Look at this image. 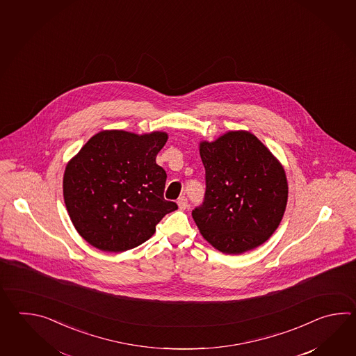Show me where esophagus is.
<instances>
[{
    "instance_id": "esophagus-1",
    "label": "esophagus",
    "mask_w": 356,
    "mask_h": 356,
    "mask_svg": "<svg viewBox=\"0 0 356 356\" xmlns=\"http://www.w3.org/2000/svg\"><path fill=\"white\" fill-rule=\"evenodd\" d=\"M177 204H178L181 210H186V209L188 207V200H187V197L186 196H181L178 198Z\"/></svg>"
}]
</instances>
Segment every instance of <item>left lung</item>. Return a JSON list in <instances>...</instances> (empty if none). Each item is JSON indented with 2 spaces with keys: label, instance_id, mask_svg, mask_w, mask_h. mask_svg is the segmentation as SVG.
Returning a JSON list of instances; mask_svg holds the SVG:
<instances>
[{
  "label": "left lung",
  "instance_id": "obj_1",
  "mask_svg": "<svg viewBox=\"0 0 356 356\" xmlns=\"http://www.w3.org/2000/svg\"><path fill=\"white\" fill-rule=\"evenodd\" d=\"M204 202L192 211L207 242L227 254L265 243L277 229L288 202V181L280 163L257 137L232 131L201 143Z\"/></svg>",
  "mask_w": 356,
  "mask_h": 356
}]
</instances>
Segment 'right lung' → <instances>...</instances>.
Returning <instances> with one entry per match:
<instances>
[{
	"mask_svg": "<svg viewBox=\"0 0 356 356\" xmlns=\"http://www.w3.org/2000/svg\"><path fill=\"white\" fill-rule=\"evenodd\" d=\"M167 140L165 132L102 131L68 163L65 204L76 230L92 247L132 250L178 209L164 198L167 173L155 161Z\"/></svg>",
	"mask_w": 356,
	"mask_h": 356,
	"instance_id": "1",
	"label": "right lung"
}]
</instances>
